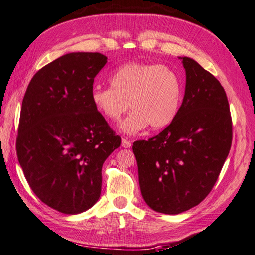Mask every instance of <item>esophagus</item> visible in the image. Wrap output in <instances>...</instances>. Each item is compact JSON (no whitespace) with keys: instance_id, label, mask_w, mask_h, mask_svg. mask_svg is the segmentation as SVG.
<instances>
[{"instance_id":"obj_1","label":"esophagus","mask_w":255,"mask_h":255,"mask_svg":"<svg viewBox=\"0 0 255 255\" xmlns=\"http://www.w3.org/2000/svg\"><path fill=\"white\" fill-rule=\"evenodd\" d=\"M132 145V142L129 140H127V138H122V146L126 147V148H128L131 147Z\"/></svg>"}]
</instances>
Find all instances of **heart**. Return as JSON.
Masks as SVG:
<instances>
[{
  "instance_id": "obj_1",
  "label": "heart",
  "mask_w": 255,
  "mask_h": 255,
  "mask_svg": "<svg viewBox=\"0 0 255 255\" xmlns=\"http://www.w3.org/2000/svg\"><path fill=\"white\" fill-rule=\"evenodd\" d=\"M111 88L94 85L91 102L110 121H117L133 110L120 124L121 131L135 134L148 124L153 129L174 121L182 102V83L174 70L156 63L129 62L120 66L110 78Z\"/></svg>"
}]
</instances>
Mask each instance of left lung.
Returning a JSON list of instances; mask_svg holds the SVG:
<instances>
[{
    "label": "left lung",
    "instance_id": "8db88e82",
    "mask_svg": "<svg viewBox=\"0 0 255 255\" xmlns=\"http://www.w3.org/2000/svg\"><path fill=\"white\" fill-rule=\"evenodd\" d=\"M180 59L186 82L179 113L156 136L133 144L143 199L164 214H179L202 202L232 144L223 86L193 59Z\"/></svg>",
    "mask_w": 255,
    "mask_h": 255
}]
</instances>
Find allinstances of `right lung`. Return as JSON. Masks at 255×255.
Instances as JSON below:
<instances>
[{
    "label": "right lung",
    "mask_w": 255,
    "mask_h": 255,
    "mask_svg": "<svg viewBox=\"0 0 255 255\" xmlns=\"http://www.w3.org/2000/svg\"><path fill=\"white\" fill-rule=\"evenodd\" d=\"M101 53H69L37 71L23 98L16 153L43 203L79 214L98 202L102 166L121 144L91 102Z\"/></svg>",
    "instance_id": "1"
}]
</instances>
